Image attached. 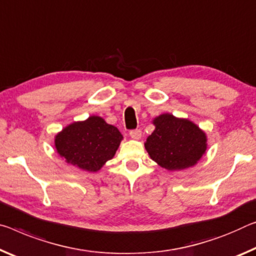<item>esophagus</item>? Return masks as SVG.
I'll return each mask as SVG.
<instances>
[{
	"label": "esophagus",
	"mask_w": 256,
	"mask_h": 256,
	"mask_svg": "<svg viewBox=\"0 0 256 256\" xmlns=\"http://www.w3.org/2000/svg\"><path fill=\"white\" fill-rule=\"evenodd\" d=\"M130 136L132 138V139L134 140H139L141 138V131L140 130H132V131H130Z\"/></svg>",
	"instance_id": "34e87169"
}]
</instances>
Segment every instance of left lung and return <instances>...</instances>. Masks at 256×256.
Instances as JSON below:
<instances>
[{"instance_id": "8db88e82", "label": "left lung", "mask_w": 256, "mask_h": 256, "mask_svg": "<svg viewBox=\"0 0 256 256\" xmlns=\"http://www.w3.org/2000/svg\"><path fill=\"white\" fill-rule=\"evenodd\" d=\"M154 132L144 148L150 158L168 171H181L198 163L208 149V136L188 118L162 114L152 120Z\"/></svg>"}]
</instances>
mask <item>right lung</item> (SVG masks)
I'll return each mask as SVG.
<instances>
[{
	"label": "right lung",
	"instance_id": "right-lung-1",
	"mask_svg": "<svg viewBox=\"0 0 256 256\" xmlns=\"http://www.w3.org/2000/svg\"><path fill=\"white\" fill-rule=\"evenodd\" d=\"M123 136L102 117L74 122L54 136V147L64 162L83 171L98 172L115 156Z\"/></svg>",
	"mask_w": 256,
	"mask_h": 256
}]
</instances>
